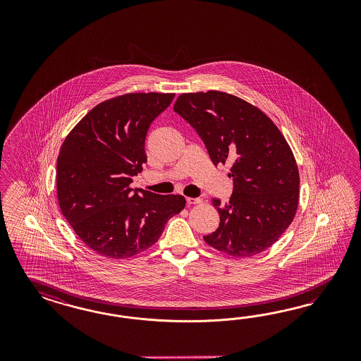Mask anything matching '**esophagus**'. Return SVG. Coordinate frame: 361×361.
I'll list each match as a JSON object with an SVG mask.
<instances>
[{"mask_svg":"<svg viewBox=\"0 0 361 361\" xmlns=\"http://www.w3.org/2000/svg\"><path fill=\"white\" fill-rule=\"evenodd\" d=\"M186 202H188V205H198V204H202V202H204V200H202V198L186 197Z\"/></svg>","mask_w":361,"mask_h":361,"instance_id":"esophagus-1","label":"esophagus"}]
</instances>
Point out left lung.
<instances>
[{
  "mask_svg": "<svg viewBox=\"0 0 361 361\" xmlns=\"http://www.w3.org/2000/svg\"><path fill=\"white\" fill-rule=\"evenodd\" d=\"M202 139L213 164H231L228 204L213 198L219 226L205 242L231 257L267 250L295 217L299 171L273 121L246 100L222 91L181 94L173 106Z\"/></svg>",
  "mask_w": 361,
  "mask_h": 361,
  "instance_id": "left-lung-1",
  "label": "left lung"
}]
</instances>
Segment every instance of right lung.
<instances>
[{"mask_svg":"<svg viewBox=\"0 0 361 361\" xmlns=\"http://www.w3.org/2000/svg\"><path fill=\"white\" fill-rule=\"evenodd\" d=\"M175 94L132 92L99 103L67 135L56 161L59 208L78 237L121 259L154 245L185 208L180 195L132 190L147 163L148 128Z\"/></svg>","mask_w":361,"mask_h":361,"instance_id":"right-lung-1","label":"right lung"}]
</instances>
